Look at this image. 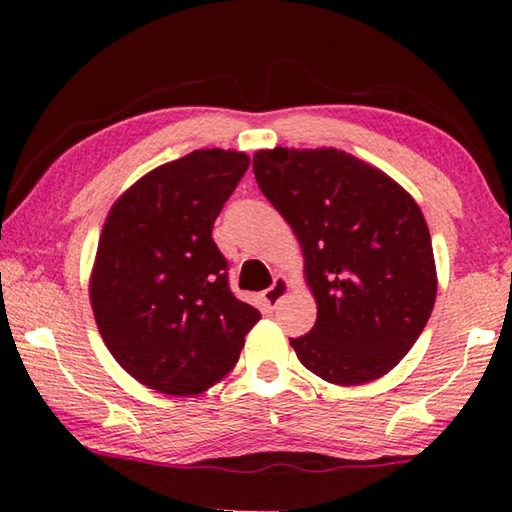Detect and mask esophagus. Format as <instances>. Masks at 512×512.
Listing matches in <instances>:
<instances>
[{
	"label": "esophagus",
	"instance_id": "obj_1",
	"mask_svg": "<svg viewBox=\"0 0 512 512\" xmlns=\"http://www.w3.org/2000/svg\"><path fill=\"white\" fill-rule=\"evenodd\" d=\"M287 291H289V280H287V277H284V275H277L275 280H273V284H271V289H266V291L262 293L264 305H266L268 309H275L277 302H280L284 296H287Z\"/></svg>",
	"mask_w": 512,
	"mask_h": 512
}]
</instances>
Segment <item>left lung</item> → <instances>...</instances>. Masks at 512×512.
<instances>
[{
  "instance_id": "obj_1",
  "label": "left lung",
  "mask_w": 512,
  "mask_h": 512,
  "mask_svg": "<svg viewBox=\"0 0 512 512\" xmlns=\"http://www.w3.org/2000/svg\"><path fill=\"white\" fill-rule=\"evenodd\" d=\"M262 194L305 255L318 316L291 339L302 366L336 386L384 377L418 341L436 302L431 235L409 192L339 149L253 155Z\"/></svg>"
}]
</instances>
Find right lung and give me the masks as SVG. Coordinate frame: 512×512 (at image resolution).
Returning a JSON list of instances; mask_svg holds the SVG:
<instances>
[{
    "instance_id": "right-lung-1",
    "label": "right lung",
    "mask_w": 512,
    "mask_h": 512,
    "mask_svg": "<svg viewBox=\"0 0 512 512\" xmlns=\"http://www.w3.org/2000/svg\"><path fill=\"white\" fill-rule=\"evenodd\" d=\"M250 164L201 149L121 194L103 223L90 302L112 357L164 395H196L235 368L259 311L228 287L212 228Z\"/></svg>"
}]
</instances>
